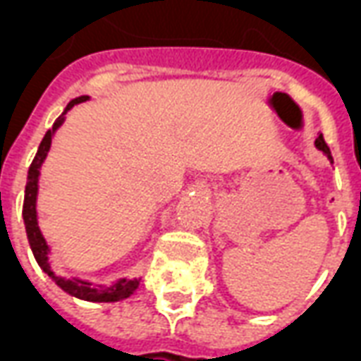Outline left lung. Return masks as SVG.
<instances>
[{
  "mask_svg": "<svg viewBox=\"0 0 361 361\" xmlns=\"http://www.w3.org/2000/svg\"><path fill=\"white\" fill-rule=\"evenodd\" d=\"M315 147H317V149L321 150V152H323V154H325L329 160H331V164H333V157H331V150H329V147H326V142H325V139H323V135H319L317 139H315Z\"/></svg>",
  "mask_w": 361,
  "mask_h": 361,
  "instance_id": "obj_1",
  "label": "left lung"
}]
</instances>
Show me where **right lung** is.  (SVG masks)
<instances>
[{"mask_svg": "<svg viewBox=\"0 0 361 361\" xmlns=\"http://www.w3.org/2000/svg\"><path fill=\"white\" fill-rule=\"evenodd\" d=\"M89 96H79L71 102L67 104L66 111L56 119V123L51 129H48V133L44 135L42 142L38 147V152H36L32 164L28 168L27 176V188H25V203H23V220H25V228H27V238L28 243H30V250L35 253L36 263L40 265L48 276H50L56 284H58L63 292H67L73 298H79V300H85V302L92 303H111L119 302V300H126L131 294H135V290L139 288V279H119L116 280L111 286H92V282L82 279H66V276H59L56 272L51 271L50 265V245L46 242V238L40 232V226H38V212H36V199H38V178H40V168H42L44 160L48 157L51 147V139L58 131L61 123L66 121V114L73 106L81 102H87Z\"/></svg>", "mask_w": 361, "mask_h": 361, "instance_id": "obj_1", "label": "right lung"}]
</instances>
